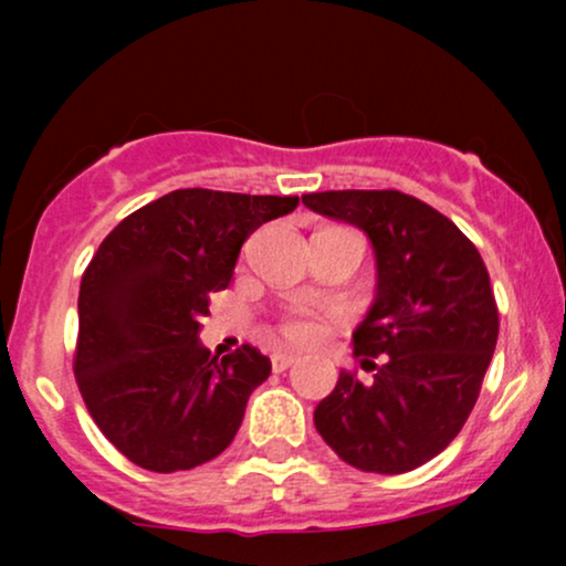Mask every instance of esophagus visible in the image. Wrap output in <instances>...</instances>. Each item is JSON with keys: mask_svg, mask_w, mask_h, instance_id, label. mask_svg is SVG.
<instances>
[{"mask_svg": "<svg viewBox=\"0 0 566 566\" xmlns=\"http://www.w3.org/2000/svg\"><path fill=\"white\" fill-rule=\"evenodd\" d=\"M297 361L295 354H284V350H276L274 356H271V367L276 369V373H284V369L292 367Z\"/></svg>", "mask_w": 566, "mask_h": 566, "instance_id": "obj_1", "label": "esophagus"}]
</instances>
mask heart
<instances>
[{
	"label": "heart",
	"instance_id": "heart-1",
	"mask_svg": "<svg viewBox=\"0 0 566 566\" xmlns=\"http://www.w3.org/2000/svg\"><path fill=\"white\" fill-rule=\"evenodd\" d=\"M282 335L290 343H314L322 335V322L311 314H290L282 322Z\"/></svg>",
	"mask_w": 566,
	"mask_h": 566
}]
</instances>
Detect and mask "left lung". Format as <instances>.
<instances>
[{
  "label": "left lung",
  "instance_id": "1",
  "mask_svg": "<svg viewBox=\"0 0 566 566\" xmlns=\"http://www.w3.org/2000/svg\"><path fill=\"white\" fill-rule=\"evenodd\" d=\"M319 216L373 242L378 284L354 356L373 380L340 373L316 405L322 439L348 465L407 473L458 437L497 343V305L479 250L450 218L401 191L303 193Z\"/></svg>",
  "mask_w": 566,
  "mask_h": 566
}]
</instances>
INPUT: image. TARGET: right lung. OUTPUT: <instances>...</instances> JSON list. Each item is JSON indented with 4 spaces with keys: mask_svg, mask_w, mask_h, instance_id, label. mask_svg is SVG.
<instances>
[{
    "mask_svg": "<svg viewBox=\"0 0 566 566\" xmlns=\"http://www.w3.org/2000/svg\"><path fill=\"white\" fill-rule=\"evenodd\" d=\"M297 197L178 188L103 239L82 276L74 375L112 444L146 471H188L218 458L271 375L252 346L210 356L199 319L229 287L252 231Z\"/></svg>",
    "mask_w": 566,
    "mask_h": 566,
    "instance_id": "right-lung-1",
    "label": "right lung"
}]
</instances>
